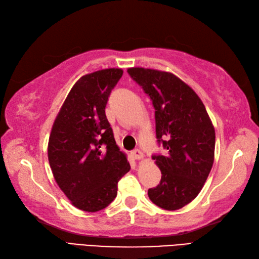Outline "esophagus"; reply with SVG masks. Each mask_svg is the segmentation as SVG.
I'll return each instance as SVG.
<instances>
[{
  "label": "esophagus",
  "instance_id": "esophagus-1",
  "mask_svg": "<svg viewBox=\"0 0 259 259\" xmlns=\"http://www.w3.org/2000/svg\"><path fill=\"white\" fill-rule=\"evenodd\" d=\"M132 156H133L134 159H142L144 157V154L140 149H134L133 151H132Z\"/></svg>",
  "mask_w": 259,
  "mask_h": 259
}]
</instances>
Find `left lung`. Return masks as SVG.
I'll return each instance as SVG.
<instances>
[{
	"mask_svg": "<svg viewBox=\"0 0 259 259\" xmlns=\"http://www.w3.org/2000/svg\"><path fill=\"white\" fill-rule=\"evenodd\" d=\"M127 72L153 101L157 142L167 149L153 156L161 180L148 197L163 210H179L197 197L211 171L214 126L198 94L177 75L141 67Z\"/></svg>",
	"mask_w": 259,
	"mask_h": 259,
	"instance_id": "left-lung-1",
	"label": "left lung"
}]
</instances>
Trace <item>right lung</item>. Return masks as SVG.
Wrapping results in <instances>:
<instances>
[{"label": "right lung", "instance_id": "1", "mask_svg": "<svg viewBox=\"0 0 259 259\" xmlns=\"http://www.w3.org/2000/svg\"><path fill=\"white\" fill-rule=\"evenodd\" d=\"M119 68L82 75L56 116L48 160L57 185L78 209L98 212L117 194V182L130 171L105 115L110 93L121 79Z\"/></svg>", "mask_w": 259, "mask_h": 259}]
</instances>
